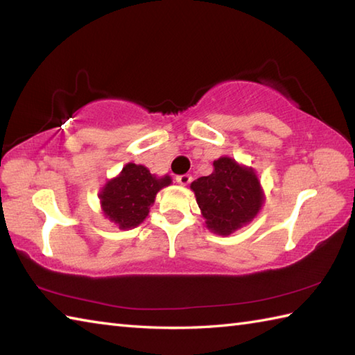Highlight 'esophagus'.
<instances>
[{
	"label": "esophagus",
	"mask_w": 355,
	"mask_h": 355,
	"mask_svg": "<svg viewBox=\"0 0 355 355\" xmlns=\"http://www.w3.org/2000/svg\"><path fill=\"white\" fill-rule=\"evenodd\" d=\"M175 180H177V183H178V184H182V186H187V184L191 183L192 177H191V175H187V173H183V175H178Z\"/></svg>",
	"instance_id": "1"
}]
</instances>
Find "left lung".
Returning <instances> with one entry per match:
<instances>
[{
  "mask_svg": "<svg viewBox=\"0 0 355 355\" xmlns=\"http://www.w3.org/2000/svg\"><path fill=\"white\" fill-rule=\"evenodd\" d=\"M210 232L227 236L250 223L263 205L261 183L252 168L230 157L214 162V172L191 184Z\"/></svg>",
  "mask_w": 355,
  "mask_h": 355,
  "instance_id": "8db88e82",
  "label": "left lung"
}]
</instances>
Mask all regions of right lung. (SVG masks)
Here are the masks:
<instances>
[{"mask_svg":"<svg viewBox=\"0 0 355 355\" xmlns=\"http://www.w3.org/2000/svg\"><path fill=\"white\" fill-rule=\"evenodd\" d=\"M171 177H155L141 164L128 163L99 193L103 215L119 229L137 227L148 216L157 192L171 184Z\"/></svg>","mask_w":355,"mask_h":355,"instance_id":"add662e5","label":"right lung"}]
</instances>
